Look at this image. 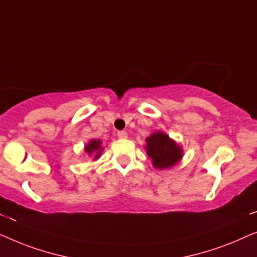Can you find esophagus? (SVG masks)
<instances>
[{
    "mask_svg": "<svg viewBox=\"0 0 257 257\" xmlns=\"http://www.w3.org/2000/svg\"><path fill=\"white\" fill-rule=\"evenodd\" d=\"M117 136L120 137V139H127V137H128V133L124 132V130H121V132L117 133Z\"/></svg>",
    "mask_w": 257,
    "mask_h": 257,
    "instance_id": "1",
    "label": "esophagus"
}]
</instances>
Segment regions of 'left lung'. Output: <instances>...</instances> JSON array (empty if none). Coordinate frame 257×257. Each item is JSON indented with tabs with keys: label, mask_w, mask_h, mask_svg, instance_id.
I'll return each mask as SVG.
<instances>
[{
	"label": "left lung",
	"mask_w": 257,
	"mask_h": 257,
	"mask_svg": "<svg viewBox=\"0 0 257 257\" xmlns=\"http://www.w3.org/2000/svg\"><path fill=\"white\" fill-rule=\"evenodd\" d=\"M144 149L151 158L154 168L164 170L175 166L184 156L183 148L164 132H155L146 139Z\"/></svg>",
	"instance_id": "8db88e82"
}]
</instances>
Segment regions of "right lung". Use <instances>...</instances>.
Listing matches in <instances>:
<instances>
[{
    "instance_id": "1",
    "label": "right lung",
    "mask_w": 257,
    "mask_h": 257,
    "mask_svg": "<svg viewBox=\"0 0 257 257\" xmlns=\"http://www.w3.org/2000/svg\"><path fill=\"white\" fill-rule=\"evenodd\" d=\"M84 151H85V154H87V156L93 158V161L99 160V158L101 157V155H102V151H103L102 141L96 140V139L89 140L88 143L85 144Z\"/></svg>"
}]
</instances>
